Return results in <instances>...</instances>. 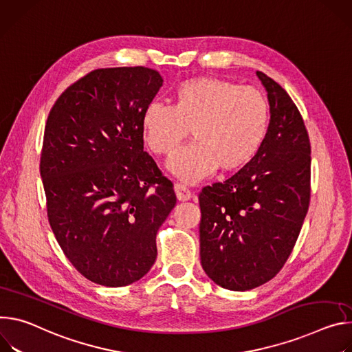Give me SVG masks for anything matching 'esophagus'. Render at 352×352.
Masks as SVG:
<instances>
[{
	"label": "esophagus",
	"mask_w": 352,
	"mask_h": 352,
	"mask_svg": "<svg viewBox=\"0 0 352 352\" xmlns=\"http://www.w3.org/2000/svg\"><path fill=\"white\" fill-rule=\"evenodd\" d=\"M175 192H176V197L179 201H187L191 199V191L180 183L175 184Z\"/></svg>",
	"instance_id": "esophagus-1"
}]
</instances>
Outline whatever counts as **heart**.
Returning <instances> with one entry per match:
<instances>
[{"mask_svg":"<svg viewBox=\"0 0 352 352\" xmlns=\"http://www.w3.org/2000/svg\"><path fill=\"white\" fill-rule=\"evenodd\" d=\"M270 123L265 96L253 87L219 78H192L173 94V106L151 102L142 113L144 141L156 155L175 153L191 130V142L169 161V170L192 184L219 168L236 172L263 146Z\"/></svg>","mask_w":352,"mask_h":352,"instance_id":"heart-1","label":"heart"}]
</instances>
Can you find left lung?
Wrapping results in <instances>:
<instances>
[{"label": "left lung", "instance_id": "left-lung-1", "mask_svg": "<svg viewBox=\"0 0 352 352\" xmlns=\"http://www.w3.org/2000/svg\"><path fill=\"white\" fill-rule=\"evenodd\" d=\"M256 75L270 104L265 141L250 164L199 196L201 265L230 291H249L277 276L310 199V142L302 116L280 84L261 71Z\"/></svg>", "mask_w": 352, "mask_h": 352}]
</instances>
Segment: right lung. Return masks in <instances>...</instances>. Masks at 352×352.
<instances>
[{
	"instance_id": "right-lung-1",
	"label": "right lung",
	"mask_w": 352,
	"mask_h": 352,
	"mask_svg": "<svg viewBox=\"0 0 352 352\" xmlns=\"http://www.w3.org/2000/svg\"><path fill=\"white\" fill-rule=\"evenodd\" d=\"M164 84L145 67L100 68L67 88L47 117L41 176L67 258L104 287L142 278L176 196L144 151L142 113Z\"/></svg>"
}]
</instances>
